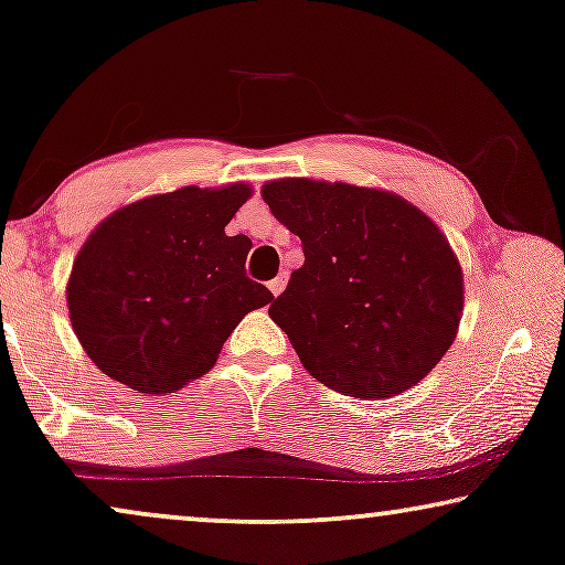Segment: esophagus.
Returning a JSON list of instances; mask_svg holds the SVG:
<instances>
[{
    "mask_svg": "<svg viewBox=\"0 0 565 565\" xmlns=\"http://www.w3.org/2000/svg\"><path fill=\"white\" fill-rule=\"evenodd\" d=\"M267 288H269V292H273V296H280V292L285 290V275L275 277V280H269Z\"/></svg>",
    "mask_w": 565,
    "mask_h": 565,
    "instance_id": "obj_1",
    "label": "esophagus"
}]
</instances>
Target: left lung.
I'll return each instance as SVG.
<instances>
[{"mask_svg": "<svg viewBox=\"0 0 565 565\" xmlns=\"http://www.w3.org/2000/svg\"><path fill=\"white\" fill-rule=\"evenodd\" d=\"M306 262L269 306L303 367L352 398L424 381L462 319V269L437 223L396 192L285 177L262 188Z\"/></svg>", "mask_w": 565, "mask_h": 565, "instance_id": "8db88e82", "label": "left lung"}]
</instances>
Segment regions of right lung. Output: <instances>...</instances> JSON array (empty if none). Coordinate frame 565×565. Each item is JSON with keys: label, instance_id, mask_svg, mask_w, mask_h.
I'll return each instance as SVG.
<instances>
[{"label": "right lung", "instance_id": "right-lung-1", "mask_svg": "<svg viewBox=\"0 0 565 565\" xmlns=\"http://www.w3.org/2000/svg\"><path fill=\"white\" fill-rule=\"evenodd\" d=\"M252 184L180 188L122 205L76 254L68 319L89 360L138 393L203 377L249 311L273 300L246 277L252 238L226 226Z\"/></svg>", "mask_w": 565, "mask_h": 565}]
</instances>
